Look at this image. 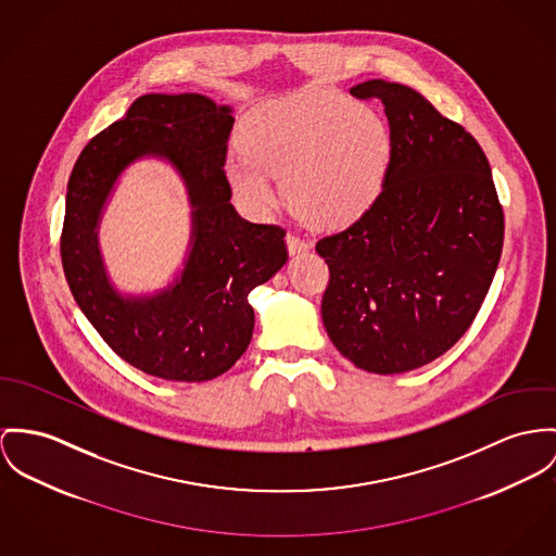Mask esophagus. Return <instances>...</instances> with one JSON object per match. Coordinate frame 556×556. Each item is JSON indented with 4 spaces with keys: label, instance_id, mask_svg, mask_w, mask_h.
Segmentation results:
<instances>
[{
    "label": "esophagus",
    "instance_id": "esophagus-1",
    "mask_svg": "<svg viewBox=\"0 0 556 556\" xmlns=\"http://www.w3.org/2000/svg\"><path fill=\"white\" fill-rule=\"evenodd\" d=\"M286 241H288V252H290V256H296L300 252H306V250H308V243H306L304 239H300L299 235H294V232H290V235L286 237Z\"/></svg>",
    "mask_w": 556,
    "mask_h": 556
}]
</instances>
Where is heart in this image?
<instances>
[{"mask_svg": "<svg viewBox=\"0 0 556 556\" xmlns=\"http://www.w3.org/2000/svg\"><path fill=\"white\" fill-rule=\"evenodd\" d=\"M239 154L226 161L235 192L257 212L275 205L273 177L296 214L317 226H346L383 192L393 141L368 105L332 90L290 94L256 108L239 128Z\"/></svg>", "mask_w": 556, "mask_h": 556, "instance_id": "b5f03b06", "label": "heart"}]
</instances>
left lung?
Masks as SVG:
<instances>
[{
  "instance_id": "obj_1",
  "label": "left lung",
  "mask_w": 556,
  "mask_h": 556,
  "mask_svg": "<svg viewBox=\"0 0 556 556\" xmlns=\"http://www.w3.org/2000/svg\"><path fill=\"white\" fill-rule=\"evenodd\" d=\"M393 141L377 203L315 250L330 268L321 317L357 368L400 375L459 341L495 277L504 212L489 161L462 125L410 86L368 80Z\"/></svg>"
}]
</instances>
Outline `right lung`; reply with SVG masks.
I'll return each instance as SVG.
<instances>
[{"instance_id": "1", "label": "right lung", "mask_w": 556, "mask_h": 556, "mask_svg": "<svg viewBox=\"0 0 556 556\" xmlns=\"http://www.w3.org/2000/svg\"><path fill=\"white\" fill-rule=\"evenodd\" d=\"M230 112L197 92L143 94L86 143L67 184L61 260L70 290L103 341L165 381L201 383L232 368L254 332L250 292L288 262L283 228L252 224L230 205ZM146 155L167 160L187 184L191 250L172 287L123 298L100 257L98 222L119 173Z\"/></svg>"}]
</instances>
